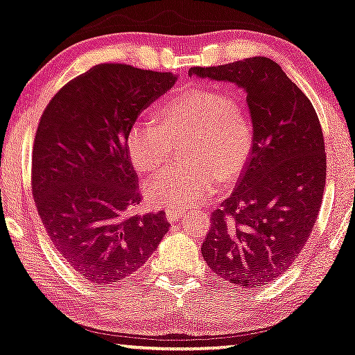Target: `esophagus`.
I'll use <instances>...</instances> for the list:
<instances>
[{
    "label": "esophagus",
    "mask_w": 355,
    "mask_h": 355,
    "mask_svg": "<svg viewBox=\"0 0 355 355\" xmlns=\"http://www.w3.org/2000/svg\"><path fill=\"white\" fill-rule=\"evenodd\" d=\"M165 216H167L170 223H173V221H178V219L185 216V211L177 209V208H170V209L165 211Z\"/></svg>",
    "instance_id": "obj_1"
}]
</instances>
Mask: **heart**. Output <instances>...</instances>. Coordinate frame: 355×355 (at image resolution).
I'll use <instances>...</instances> for the list:
<instances>
[{"instance_id":"1","label":"heart","mask_w":355,"mask_h":355,"mask_svg":"<svg viewBox=\"0 0 355 355\" xmlns=\"http://www.w3.org/2000/svg\"><path fill=\"white\" fill-rule=\"evenodd\" d=\"M155 123L136 121L125 134L134 168L155 175L175 146L183 144L185 164L160 173L146 187L150 205L188 208L213 196L218 182L234 180L254 147V124L245 103L208 87H187L155 107Z\"/></svg>"}]
</instances>
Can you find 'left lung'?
I'll return each instance as SVG.
<instances>
[{"mask_svg": "<svg viewBox=\"0 0 355 355\" xmlns=\"http://www.w3.org/2000/svg\"><path fill=\"white\" fill-rule=\"evenodd\" d=\"M190 75L224 80L248 93L254 147L239 183L211 213L201 252L214 275L260 288L288 270L306 244L326 185V152L318 114L306 95L267 57Z\"/></svg>", "mask_w": 355, "mask_h": 355, "instance_id": "left-lung-1", "label": "left lung"}]
</instances>
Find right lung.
<instances>
[{
  "mask_svg": "<svg viewBox=\"0 0 355 355\" xmlns=\"http://www.w3.org/2000/svg\"><path fill=\"white\" fill-rule=\"evenodd\" d=\"M170 71L101 64L70 80L40 116L31 185L53 248L92 284H118L146 263L168 231L141 203L125 134L175 85Z\"/></svg>",
  "mask_w": 355,
  "mask_h": 355,
  "instance_id": "right-lung-1",
  "label": "right lung"
}]
</instances>
